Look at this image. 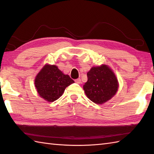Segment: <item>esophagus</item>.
<instances>
[{
    "instance_id": "obj_1",
    "label": "esophagus",
    "mask_w": 154,
    "mask_h": 154,
    "mask_svg": "<svg viewBox=\"0 0 154 154\" xmlns=\"http://www.w3.org/2000/svg\"><path fill=\"white\" fill-rule=\"evenodd\" d=\"M75 83H77V84H80V83H81V79H80V78H78V79H75Z\"/></svg>"
}]
</instances>
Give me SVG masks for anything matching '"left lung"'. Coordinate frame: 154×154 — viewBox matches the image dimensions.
Instances as JSON below:
<instances>
[{
  "label": "left lung",
  "mask_w": 154,
  "mask_h": 154,
  "mask_svg": "<svg viewBox=\"0 0 154 154\" xmlns=\"http://www.w3.org/2000/svg\"><path fill=\"white\" fill-rule=\"evenodd\" d=\"M87 78L83 89L87 97L96 104L106 103L115 95L119 89L116 75L106 65L93 67L87 73Z\"/></svg>",
  "instance_id": "left-lung-1"
}]
</instances>
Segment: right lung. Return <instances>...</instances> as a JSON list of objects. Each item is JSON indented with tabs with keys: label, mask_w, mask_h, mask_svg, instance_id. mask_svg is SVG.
Listing matches in <instances>:
<instances>
[{
	"label": "right lung",
	"mask_w": 154,
	"mask_h": 154,
	"mask_svg": "<svg viewBox=\"0 0 154 154\" xmlns=\"http://www.w3.org/2000/svg\"><path fill=\"white\" fill-rule=\"evenodd\" d=\"M74 81L65 75L56 65L45 64L35 78L34 84L39 95L48 102H54L60 98L65 88Z\"/></svg>",
	"instance_id": "right-lung-1"
}]
</instances>
